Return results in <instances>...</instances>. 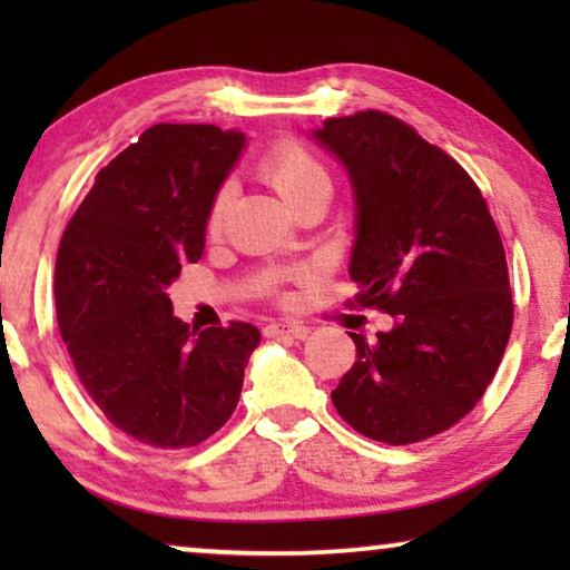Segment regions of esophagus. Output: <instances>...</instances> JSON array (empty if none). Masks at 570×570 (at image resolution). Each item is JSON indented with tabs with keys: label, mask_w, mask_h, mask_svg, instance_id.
Masks as SVG:
<instances>
[{
	"label": "esophagus",
	"mask_w": 570,
	"mask_h": 570,
	"mask_svg": "<svg viewBox=\"0 0 570 570\" xmlns=\"http://www.w3.org/2000/svg\"><path fill=\"white\" fill-rule=\"evenodd\" d=\"M308 332V326L295 322H272L264 326V334H267V337H285V334H291L295 340H306Z\"/></svg>",
	"instance_id": "esophagus-1"
}]
</instances>
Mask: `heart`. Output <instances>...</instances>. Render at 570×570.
Returning <instances> with one entry per match:
<instances>
[{
    "label": "heart",
    "instance_id": "b5f03b06",
    "mask_svg": "<svg viewBox=\"0 0 570 570\" xmlns=\"http://www.w3.org/2000/svg\"><path fill=\"white\" fill-rule=\"evenodd\" d=\"M262 176L267 178L279 197L287 202V207L298 205L301 199H306L308 194L316 191H332V178L326 174V168L318 163L314 155L303 150L295 142H279L264 155L259 163ZM233 189L228 184L220 186L213 197V205L207 209V233L217 236L223 228L225 213L230 207Z\"/></svg>",
    "mask_w": 570,
    "mask_h": 570
}]
</instances>
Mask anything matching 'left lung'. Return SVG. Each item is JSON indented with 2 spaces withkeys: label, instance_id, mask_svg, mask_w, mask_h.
I'll use <instances>...</instances> for the list:
<instances>
[{
  "label": "left lung",
  "instance_id": "8db88e82",
  "mask_svg": "<svg viewBox=\"0 0 570 570\" xmlns=\"http://www.w3.org/2000/svg\"><path fill=\"white\" fill-rule=\"evenodd\" d=\"M311 137L353 189L357 301L394 318L373 342L350 332L357 357L332 402L373 441L431 439L480 402L509 345L501 233L470 174L394 116L326 119Z\"/></svg>",
  "mask_w": 570,
  "mask_h": 570
}]
</instances>
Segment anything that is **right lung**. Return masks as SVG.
<instances>
[{
    "label": "right lung",
    "instance_id": "right-lung-1",
    "mask_svg": "<svg viewBox=\"0 0 570 570\" xmlns=\"http://www.w3.org/2000/svg\"><path fill=\"white\" fill-rule=\"evenodd\" d=\"M246 135L155 124L100 168L69 220L53 298L85 392L111 423L155 449L197 446L236 410L254 324L189 330L168 287L205 252L207 209Z\"/></svg>",
    "mask_w": 570,
    "mask_h": 570
}]
</instances>
